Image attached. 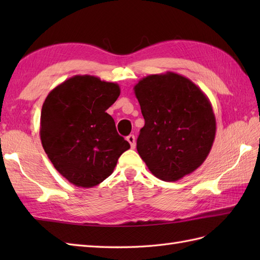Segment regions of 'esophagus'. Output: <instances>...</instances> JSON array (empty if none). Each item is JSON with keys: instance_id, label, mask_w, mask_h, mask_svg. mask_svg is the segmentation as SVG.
Instances as JSON below:
<instances>
[{"instance_id": "obj_1", "label": "esophagus", "mask_w": 260, "mask_h": 260, "mask_svg": "<svg viewBox=\"0 0 260 260\" xmlns=\"http://www.w3.org/2000/svg\"><path fill=\"white\" fill-rule=\"evenodd\" d=\"M127 141H128L132 148H135V146H136V140H135V136L134 135L127 136Z\"/></svg>"}]
</instances>
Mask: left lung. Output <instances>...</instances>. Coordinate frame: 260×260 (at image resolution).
<instances>
[{
	"label": "left lung",
	"instance_id": "8db88e82",
	"mask_svg": "<svg viewBox=\"0 0 260 260\" xmlns=\"http://www.w3.org/2000/svg\"><path fill=\"white\" fill-rule=\"evenodd\" d=\"M145 125L137 152L157 179L174 182L201 167L215 137L212 105L186 77L167 71L134 87Z\"/></svg>",
	"mask_w": 260,
	"mask_h": 260
}]
</instances>
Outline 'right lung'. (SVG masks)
<instances>
[{
  "mask_svg": "<svg viewBox=\"0 0 260 260\" xmlns=\"http://www.w3.org/2000/svg\"><path fill=\"white\" fill-rule=\"evenodd\" d=\"M119 93L116 82L76 75L54 87L42 105L43 150L58 172L76 186L102 183L131 147L106 113Z\"/></svg>",
  "mask_w": 260,
  "mask_h": 260,
  "instance_id": "right-lung-1",
  "label": "right lung"
}]
</instances>
